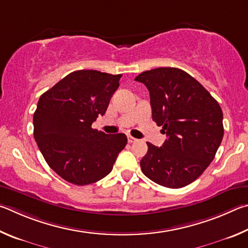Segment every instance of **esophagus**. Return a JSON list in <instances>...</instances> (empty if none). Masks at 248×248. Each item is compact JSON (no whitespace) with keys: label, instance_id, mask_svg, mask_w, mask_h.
<instances>
[{"label":"esophagus","instance_id":"34e87169","mask_svg":"<svg viewBox=\"0 0 248 248\" xmlns=\"http://www.w3.org/2000/svg\"><path fill=\"white\" fill-rule=\"evenodd\" d=\"M127 140H128V142H131V144H132V142H135L137 140H136V138H134L133 136H131V135H128L127 136Z\"/></svg>","mask_w":248,"mask_h":248}]
</instances>
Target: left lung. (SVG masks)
I'll return each mask as SVG.
<instances>
[{
	"instance_id": "left-lung-1",
	"label": "left lung",
	"mask_w": 248,
	"mask_h": 248,
	"mask_svg": "<svg viewBox=\"0 0 248 248\" xmlns=\"http://www.w3.org/2000/svg\"><path fill=\"white\" fill-rule=\"evenodd\" d=\"M135 80L149 90L153 120L168 137L162 147L147 142L141 171L161 186L184 187L215 158L224 133L222 110L209 91L180 68L150 69Z\"/></svg>"
}]
</instances>
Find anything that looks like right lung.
Returning a JSON list of instances; mask_svg holds the SVG:
<instances>
[{"label": "right lung", "mask_w": 248, "mask_h": 248, "mask_svg": "<svg viewBox=\"0 0 248 248\" xmlns=\"http://www.w3.org/2000/svg\"><path fill=\"white\" fill-rule=\"evenodd\" d=\"M122 75L80 69L46 91L33 114V136L49 167L63 180L88 185L112 171L127 144L125 134L91 127L106 113Z\"/></svg>", "instance_id": "add662e5"}]
</instances>
